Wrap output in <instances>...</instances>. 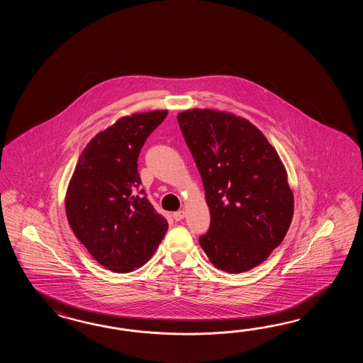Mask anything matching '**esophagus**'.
Returning a JSON list of instances; mask_svg holds the SVG:
<instances>
[{
	"instance_id": "34e87169",
	"label": "esophagus",
	"mask_w": 363,
	"mask_h": 363,
	"mask_svg": "<svg viewBox=\"0 0 363 363\" xmlns=\"http://www.w3.org/2000/svg\"><path fill=\"white\" fill-rule=\"evenodd\" d=\"M185 216V211L184 210H179V211H175L174 214H172V218L177 220V222H179V220H182L183 218Z\"/></svg>"
}]
</instances>
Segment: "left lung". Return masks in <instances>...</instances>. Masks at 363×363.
<instances>
[{"label":"left lung","instance_id":"left-lung-1","mask_svg":"<svg viewBox=\"0 0 363 363\" xmlns=\"http://www.w3.org/2000/svg\"><path fill=\"white\" fill-rule=\"evenodd\" d=\"M178 122L200 171L211 216L201 247L219 270H252L281 244L294 218L286 167L245 118L192 108L179 113Z\"/></svg>","mask_w":363,"mask_h":363}]
</instances>
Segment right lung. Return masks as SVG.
Segmentation results:
<instances>
[{"instance_id": "right-lung-1", "label": "right lung", "mask_w": 363, "mask_h": 363, "mask_svg": "<svg viewBox=\"0 0 363 363\" xmlns=\"http://www.w3.org/2000/svg\"><path fill=\"white\" fill-rule=\"evenodd\" d=\"M166 116L167 110H153L122 116L86 144L69 179V227L108 270L124 274L145 264L169 228L138 191L140 150Z\"/></svg>"}]
</instances>
